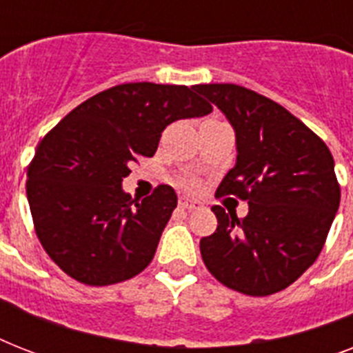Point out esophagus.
Listing matches in <instances>:
<instances>
[{"instance_id": "34e87169", "label": "esophagus", "mask_w": 353, "mask_h": 353, "mask_svg": "<svg viewBox=\"0 0 353 353\" xmlns=\"http://www.w3.org/2000/svg\"><path fill=\"white\" fill-rule=\"evenodd\" d=\"M179 205H181L183 209H188V210L199 209V207H201V203H199L198 199H192V198H179Z\"/></svg>"}]
</instances>
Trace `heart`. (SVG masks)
Returning <instances> with one entry per match:
<instances>
[{
  "label": "heart",
  "mask_w": 353,
  "mask_h": 353,
  "mask_svg": "<svg viewBox=\"0 0 353 353\" xmlns=\"http://www.w3.org/2000/svg\"><path fill=\"white\" fill-rule=\"evenodd\" d=\"M188 185H190V187H192V185H194V183H192V181H188Z\"/></svg>",
  "instance_id": "obj_1"
}]
</instances>
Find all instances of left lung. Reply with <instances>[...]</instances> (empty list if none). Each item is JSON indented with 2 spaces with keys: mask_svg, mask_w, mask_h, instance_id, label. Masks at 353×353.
Here are the masks:
<instances>
[{
  "mask_svg": "<svg viewBox=\"0 0 353 353\" xmlns=\"http://www.w3.org/2000/svg\"><path fill=\"white\" fill-rule=\"evenodd\" d=\"M236 135V165L216 196L249 203L245 218L214 205V234L199 241L210 273L243 295L293 284L323 251L341 188L328 146L285 108L236 84L194 85Z\"/></svg>",
  "mask_w": 353,
  "mask_h": 353,
  "instance_id": "obj_1",
  "label": "left lung"
}]
</instances>
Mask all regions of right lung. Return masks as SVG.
<instances>
[{
	"mask_svg": "<svg viewBox=\"0 0 353 353\" xmlns=\"http://www.w3.org/2000/svg\"><path fill=\"white\" fill-rule=\"evenodd\" d=\"M212 106L187 85L133 82L91 97L36 148L27 199L51 260L71 279L110 285L143 271L177 205L168 185L143 201L122 190L137 157H152L161 133Z\"/></svg>",
	"mask_w": 353,
	"mask_h": 353,
	"instance_id": "add662e5",
	"label": "right lung"
}]
</instances>
